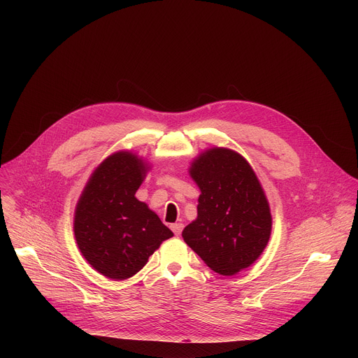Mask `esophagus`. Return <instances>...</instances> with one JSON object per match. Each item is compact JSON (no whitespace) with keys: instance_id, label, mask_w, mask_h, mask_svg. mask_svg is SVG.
I'll return each instance as SVG.
<instances>
[{"instance_id":"esophagus-1","label":"esophagus","mask_w":358,"mask_h":358,"mask_svg":"<svg viewBox=\"0 0 358 358\" xmlns=\"http://www.w3.org/2000/svg\"><path fill=\"white\" fill-rule=\"evenodd\" d=\"M171 229H173V232L178 236V235H181V232H182V229H184V225L182 224H173L171 225Z\"/></svg>"}]
</instances>
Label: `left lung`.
<instances>
[{"label": "left lung", "mask_w": 358, "mask_h": 358, "mask_svg": "<svg viewBox=\"0 0 358 358\" xmlns=\"http://www.w3.org/2000/svg\"><path fill=\"white\" fill-rule=\"evenodd\" d=\"M201 189L198 217L182 231L185 243L214 272L231 276L250 266L268 245L272 217L248 162L228 148H211L189 169Z\"/></svg>", "instance_id": "1"}]
</instances>
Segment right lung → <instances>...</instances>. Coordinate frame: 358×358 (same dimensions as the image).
Listing matches in <instances>:
<instances>
[{
	"instance_id": "add662e5",
	"label": "right lung",
	"mask_w": 358,
	"mask_h": 358,
	"mask_svg": "<svg viewBox=\"0 0 358 358\" xmlns=\"http://www.w3.org/2000/svg\"><path fill=\"white\" fill-rule=\"evenodd\" d=\"M145 167L130 152L101 163L78 202L75 238L85 259L101 275L123 280L136 275L173 232L134 195Z\"/></svg>"
}]
</instances>
